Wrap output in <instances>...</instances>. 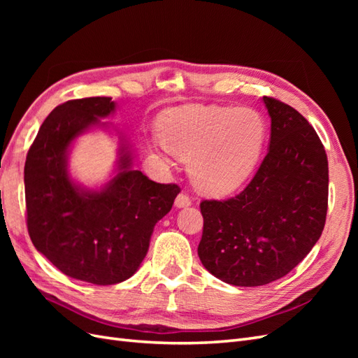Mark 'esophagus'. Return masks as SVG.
<instances>
[{
  "label": "esophagus",
  "mask_w": 358,
  "mask_h": 358,
  "mask_svg": "<svg viewBox=\"0 0 358 358\" xmlns=\"http://www.w3.org/2000/svg\"><path fill=\"white\" fill-rule=\"evenodd\" d=\"M175 206H176V208H179V209L188 208V206H191V199L187 196V194L180 192L179 196L176 197V200H175Z\"/></svg>",
  "instance_id": "esophagus-1"
}]
</instances>
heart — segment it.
I'll list each match as a JSON object with an SVG mask.
<instances>
[{
	"label": "heart",
	"instance_id": "obj_1",
	"mask_svg": "<svg viewBox=\"0 0 358 358\" xmlns=\"http://www.w3.org/2000/svg\"><path fill=\"white\" fill-rule=\"evenodd\" d=\"M266 133L264 117L249 107H178L158 121L166 155L189 161L192 183L209 196L230 194L251 178Z\"/></svg>",
	"mask_w": 358,
	"mask_h": 358
}]
</instances>
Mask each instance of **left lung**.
I'll use <instances>...</instances> for the list:
<instances>
[{"label": "left lung", "mask_w": 358, "mask_h": 358, "mask_svg": "<svg viewBox=\"0 0 358 358\" xmlns=\"http://www.w3.org/2000/svg\"><path fill=\"white\" fill-rule=\"evenodd\" d=\"M263 101L272 128L255 176L236 197L200 203V262L236 287L289 273L318 242L327 215L329 162L318 134L291 106Z\"/></svg>", "instance_id": "obj_1"}]
</instances>
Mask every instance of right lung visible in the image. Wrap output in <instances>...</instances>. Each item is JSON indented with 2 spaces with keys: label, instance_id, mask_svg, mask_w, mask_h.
Returning a JSON list of instances; mask_svg holds the SVG:
<instances>
[{
  "label": "right lung",
  "instance_id": "add662e5",
  "mask_svg": "<svg viewBox=\"0 0 358 358\" xmlns=\"http://www.w3.org/2000/svg\"><path fill=\"white\" fill-rule=\"evenodd\" d=\"M116 109L110 96H90L55 107L41 124L25 161L28 233L36 249L64 275L95 285L131 278L148 254L155 224L180 192L133 169L129 143L119 136L113 178L100 189L76 183L69 171L71 145Z\"/></svg>",
  "mask_w": 358,
  "mask_h": 358
}]
</instances>
